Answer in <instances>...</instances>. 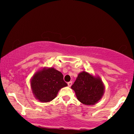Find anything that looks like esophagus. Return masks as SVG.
<instances>
[{
    "label": "esophagus",
    "instance_id": "1",
    "mask_svg": "<svg viewBox=\"0 0 134 134\" xmlns=\"http://www.w3.org/2000/svg\"><path fill=\"white\" fill-rule=\"evenodd\" d=\"M72 82H68V87H71V86L72 85Z\"/></svg>",
    "mask_w": 134,
    "mask_h": 134
}]
</instances>
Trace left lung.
Here are the masks:
<instances>
[{
	"label": "left lung",
	"mask_w": 134,
	"mask_h": 134,
	"mask_svg": "<svg viewBox=\"0 0 134 134\" xmlns=\"http://www.w3.org/2000/svg\"><path fill=\"white\" fill-rule=\"evenodd\" d=\"M77 98L85 105H93L102 98L104 87L99 78L94 77L85 71L79 74L71 86Z\"/></svg>",
	"instance_id": "1"
}]
</instances>
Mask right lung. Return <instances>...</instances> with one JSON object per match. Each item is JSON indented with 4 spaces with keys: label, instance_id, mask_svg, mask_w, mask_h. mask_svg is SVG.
I'll return each instance as SVG.
<instances>
[{
    "label": "right lung",
    "instance_id": "1",
    "mask_svg": "<svg viewBox=\"0 0 134 134\" xmlns=\"http://www.w3.org/2000/svg\"><path fill=\"white\" fill-rule=\"evenodd\" d=\"M67 85L62 72L53 68L38 71L31 80V87L35 97L43 102L54 99L58 91Z\"/></svg>",
    "mask_w": 134,
    "mask_h": 134
}]
</instances>
